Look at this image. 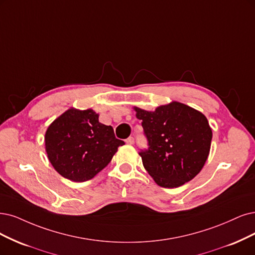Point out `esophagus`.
Instances as JSON below:
<instances>
[{"label":"esophagus","mask_w":255,"mask_h":255,"mask_svg":"<svg viewBox=\"0 0 255 255\" xmlns=\"http://www.w3.org/2000/svg\"><path fill=\"white\" fill-rule=\"evenodd\" d=\"M126 143H127V144H130V145L134 144V137H133V136H129V137L126 139Z\"/></svg>","instance_id":"esophagus-1"}]
</instances>
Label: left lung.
Here are the masks:
<instances>
[{
    "label": "left lung",
    "mask_w": 255,
    "mask_h": 255,
    "mask_svg": "<svg viewBox=\"0 0 255 255\" xmlns=\"http://www.w3.org/2000/svg\"><path fill=\"white\" fill-rule=\"evenodd\" d=\"M142 120L148 148L142 149L143 165L154 182L176 188L200 173L210 151L212 131L206 117L173 102L154 111L134 108Z\"/></svg>",
    "instance_id": "left-lung-1"
}]
</instances>
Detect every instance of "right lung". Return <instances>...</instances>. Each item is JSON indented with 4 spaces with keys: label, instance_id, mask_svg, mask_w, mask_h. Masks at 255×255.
<instances>
[{
    "label": "right lung",
    "instance_id": "1",
    "mask_svg": "<svg viewBox=\"0 0 255 255\" xmlns=\"http://www.w3.org/2000/svg\"><path fill=\"white\" fill-rule=\"evenodd\" d=\"M125 143L92 109H69L48 127L45 145L53 168L65 178L86 182L103 170Z\"/></svg>",
    "mask_w": 255,
    "mask_h": 255
}]
</instances>
